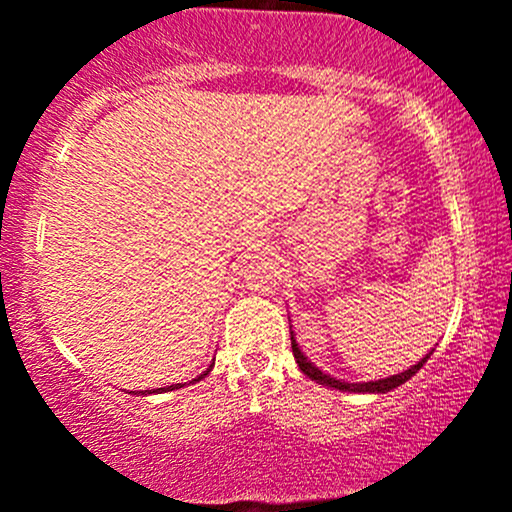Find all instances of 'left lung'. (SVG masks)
<instances>
[{"mask_svg":"<svg viewBox=\"0 0 512 512\" xmlns=\"http://www.w3.org/2000/svg\"><path fill=\"white\" fill-rule=\"evenodd\" d=\"M291 349H293V358H296L298 368H301L303 373L308 375L310 380H315V383H320V385L334 387V390H342V392H390V390H395V387H399V385L407 383V380L411 378V375L419 373V368L424 366V363H426L428 358H431V354H433V351H431V354H426L424 358H421L419 363H416V366H411L409 370H404V373L390 375V378L370 380V383H342V380H337V378H332V375L322 373L320 368H315L313 363L308 361V356L303 354L301 346L296 344V337H293V332H291Z\"/></svg>","mask_w":512,"mask_h":512,"instance_id":"obj_1","label":"left lung"}]
</instances>
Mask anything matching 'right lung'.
<instances>
[{"label": "right lung", "mask_w": 512, "mask_h": 512, "mask_svg": "<svg viewBox=\"0 0 512 512\" xmlns=\"http://www.w3.org/2000/svg\"><path fill=\"white\" fill-rule=\"evenodd\" d=\"M211 368H214V366H209L207 370H204V373L202 375H197V378L195 380H192V383H199V380H202V378H207V375H209V370ZM180 387H185V383H178V385H168V387H158V390H154V392H170V390H180ZM134 395H137V392H134ZM142 395H151V390H144L142 392Z\"/></svg>", "instance_id": "obj_1"}]
</instances>
